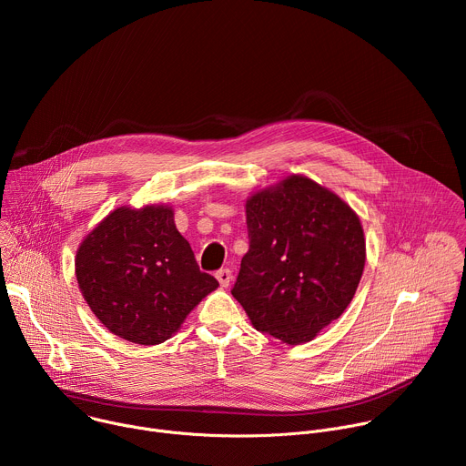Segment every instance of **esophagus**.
Here are the masks:
<instances>
[{
    "instance_id": "obj_1",
    "label": "esophagus",
    "mask_w": 466,
    "mask_h": 466,
    "mask_svg": "<svg viewBox=\"0 0 466 466\" xmlns=\"http://www.w3.org/2000/svg\"><path fill=\"white\" fill-rule=\"evenodd\" d=\"M216 279L219 280L221 288H228L230 282H232V271H230V269H219V271L216 273Z\"/></svg>"
}]
</instances>
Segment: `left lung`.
<instances>
[{
  "label": "left lung",
  "instance_id": "left-lung-1",
  "mask_svg": "<svg viewBox=\"0 0 466 466\" xmlns=\"http://www.w3.org/2000/svg\"><path fill=\"white\" fill-rule=\"evenodd\" d=\"M248 250L232 288L252 326L286 345L311 341L341 317L365 268L358 214L304 175L254 191L245 203Z\"/></svg>",
  "mask_w": 466,
  "mask_h": 466
}]
</instances>
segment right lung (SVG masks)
Here are the masks:
<instances>
[{
	"instance_id": "add662e5",
	"label": "right lung",
	"mask_w": 466,
	"mask_h": 466,
	"mask_svg": "<svg viewBox=\"0 0 466 466\" xmlns=\"http://www.w3.org/2000/svg\"><path fill=\"white\" fill-rule=\"evenodd\" d=\"M76 277L101 324L144 347L169 339L219 286L198 269L167 205L112 210L79 245Z\"/></svg>"
}]
</instances>
